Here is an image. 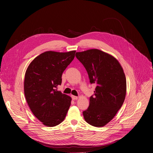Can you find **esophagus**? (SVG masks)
<instances>
[{"label":"esophagus","instance_id":"34e87169","mask_svg":"<svg viewBox=\"0 0 153 153\" xmlns=\"http://www.w3.org/2000/svg\"><path fill=\"white\" fill-rule=\"evenodd\" d=\"M71 97L73 99V100H77L78 99V97L77 96H71Z\"/></svg>","mask_w":153,"mask_h":153}]
</instances>
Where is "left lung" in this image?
Returning <instances> with one entry per match:
<instances>
[{
	"label": "left lung",
	"mask_w": 153,
	"mask_h": 153,
	"mask_svg": "<svg viewBox=\"0 0 153 153\" xmlns=\"http://www.w3.org/2000/svg\"><path fill=\"white\" fill-rule=\"evenodd\" d=\"M83 65L91 83L96 85L90 105L83 112L90 125L102 127L110 122L122 106L126 93V81L119 62L112 55L97 49L76 53Z\"/></svg>",
	"instance_id": "left-lung-1"
}]
</instances>
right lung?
<instances>
[{"label":"right lung","mask_w":153,"mask_h":153,"mask_svg":"<svg viewBox=\"0 0 153 153\" xmlns=\"http://www.w3.org/2000/svg\"><path fill=\"white\" fill-rule=\"evenodd\" d=\"M75 53L45 51L34 58L27 69L25 96L34 116L45 126L53 127L62 123L69 110L71 97L57 89Z\"/></svg>","instance_id":"obj_1"}]
</instances>
